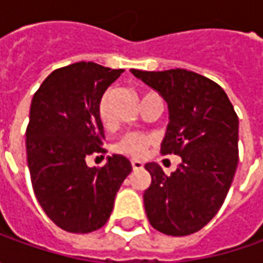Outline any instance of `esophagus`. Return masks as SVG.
<instances>
[{
	"instance_id": "obj_1",
	"label": "esophagus",
	"mask_w": 263,
	"mask_h": 263,
	"mask_svg": "<svg viewBox=\"0 0 263 263\" xmlns=\"http://www.w3.org/2000/svg\"><path fill=\"white\" fill-rule=\"evenodd\" d=\"M132 167H133V170H135V171H136V170H142V168H143V162L133 159V161H132Z\"/></svg>"
}]
</instances>
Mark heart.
<instances>
[{"mask_svg":"<svg viewBox=\"0 0 263 263\" xmlns=\"http://www.w3.org/2000/svg\"><path fill=\"white\" fill-rule=\"evenodd\" d=\"M155 95L152 92L145 93L142 101L147 98V96ZM114 96V90L108 89L105 93L102 95L99 105H98V114H99V120L105 127L112 126V112H111V99ZM154 142V137L146 133H139V132H130L126 133L116 143V151L118 154H123L127 157L132 158H140L145 152H146L147 146Z\"/></svg>","mask_w":263,"mask_h":263,"instance_id":"b5f03b06","label":"heart"}]
</instances>
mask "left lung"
<instances>
[{"label": "left lung", "instance_id": "obj_1", "mask_svg": "<svg viewBox=\"0 0 263 263\" xmlns=\"http://www.w3.org/2000/svg\"><path fill=\"white\" fill-rule=\"evenodd\" d=\"M165 99L170 123L161 152L181 157L165 176L155 162L143 193L151 226L168 236H189L217 215L238 164V117L224 89L208 77L174 68L130 70Z\"/></svg>", "mask_w": 263, "mask_h": 263}]
</instances>
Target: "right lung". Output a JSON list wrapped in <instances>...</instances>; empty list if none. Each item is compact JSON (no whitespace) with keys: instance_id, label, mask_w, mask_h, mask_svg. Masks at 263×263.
Masks as SVG:
<instances>
[{"instance_id":"obj_1","label":"right lung","mask_w":263,"mask_h":263,"mask_svg":"<svg viewBox=\"0 0 263 263\" xmlns=\"http://www.w3.org/2000/svg\"><path fill=\"white\" fill-rule=\"evenodd\" d=\"M121 73L85 61L58 68L30 104L26 154L33 192L51 221L68 233L105 226L132 173L130 161L117 154L102 168L86 165L87 155L104 152L98 105Z\"/></svg>"}]
</instances>
